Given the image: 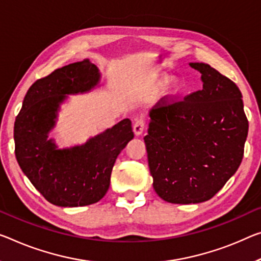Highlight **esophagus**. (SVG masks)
I'll return each mask as SVG.
<instances>
[{
    "instance_id": "34e87169",
    "label": "esophagus",
    "mask_w": 261,
    "mask_h": 261,
    "mask_svg": "<svg viewBox=\"0 0 261 261\" xmlns=\"http://www.w3.org/2000/svg\"><path fill=\"white\" fill-rule=\"evenodd\" d=\"M133 130H134V134L136 136H140L144 130V121L142 119H138L136 120V122L134 123L133 126Z\"/></svg>"
}]
</instances>
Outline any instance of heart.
I'll return each mask as SVG.
<instances>
[{"instance_id": "obj_1", "label": "heart", "mask_w": 261, "mask_h": 261, "mask_svg": "<svg viewBox=\"0 0 261 261\" xmlns=\"http://www.w3.org/2000/svg\"><path fill=\"white\" fill-rule=\"evenodd\" d=\"M154 90L161 91L163 90V95L167 101H175L176 99L181 97V94L186 89L184 82L179 78H169L168 75H162L155 80Z\"/></svg>"}]
</instances>
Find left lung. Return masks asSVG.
Here are the masks:
<instances>
[{
	"instance_id": "8db88e82",
	"label": "left lung",
	"mask_w": 261,
	"mask_h": 261,
	"mask_svg": "<svg viewBox=\"0 0 261 261\" xmlns=\"http://www.w3.org/2000/svg\"><path fill=\"white\" fill-rule=\"evenodd\" d=\"M189 65L202 74L203 89L159 102L143 139L154 190L174 204L214 197L238 170L248 133L238 86L209 64Z\"/></svg>"
}]
</instances>
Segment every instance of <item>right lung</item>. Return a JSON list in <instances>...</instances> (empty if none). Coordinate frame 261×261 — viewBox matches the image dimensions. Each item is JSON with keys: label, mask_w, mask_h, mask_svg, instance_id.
<instances>
[{"label": "right lung", "mask_w": 261, "mask_h": 261, "mask_svg": "<svg viewBox=\"0 0 261 261\" xmlns=\"http://www.w3.org/2000/svg\"><path fill=\"white\" fill-rule=\"evenodd\" d=\"M100 80L101 73L89 59L69 64L31 85L16 118V160L33 186L55 205L99 202L110 188L115 160L134 138L129 119L77 146L59 148L49 138L69 95L89 93Z\"/></svg>", "instance_id": "1"}]
</instances>
